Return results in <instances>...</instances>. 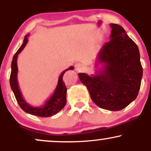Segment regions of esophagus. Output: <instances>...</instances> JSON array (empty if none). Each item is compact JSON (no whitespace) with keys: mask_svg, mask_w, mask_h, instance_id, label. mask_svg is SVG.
Returning <instances> with one entry per match:
<instances>
[{"mask_svg":"<svg viewBox=\"0 0 151 151\" xmlns=\"http://www.w3.org/2000/svg\"><path fill=\"white\" fill-rule=\"evenodd\" d=\"M83 68H84V67H83V65L80 63H77L75 65V70L78 71V72L82 70Z\"/></svg>","mask_w":151,"mask_h":151,"instance_id":"1","label":"esophagus"}]
</instances>
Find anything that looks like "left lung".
<instances>
[{"mask_svg": "<svg viewBox=\"0 0 151 151\" xmlns=\"http://www.w3.org/2000/svg\"><path fill=\"white\" fill-rule=\"evenodd\" d=\"M110 40L96 58L101 69L95 74H78L92 101L100 108L119 111L129 105L138 94L143 77L138 46L121 25L110 24Z\"/></svg>", "mask_w": 151, "mask_h": 151, "instance_id": "1", "label": "left lung"}]
</instances>
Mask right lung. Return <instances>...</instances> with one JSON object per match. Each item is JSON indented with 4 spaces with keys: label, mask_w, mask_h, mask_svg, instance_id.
I'll use <instances>...</instances> for the list:
<instances>
[{
    "label": "right lung",
    "mask_w": 151,
    "mask_h": 151,
    "mask_svg": "<svg viewBox=\"0 0 151 151\" xmlns=\"http://www.w3.org/2000/svg\"><path fill=\"white\" fill-rule=\"evenodd\" d=\"M28 37L29 34L26 35L21 47L19 48V50L13 56V61L11 63V74H10V87H11L12 91L14 93L15 99H16L19 106L24 111L39 117H50L58 114L65 107L66 102H67V99H66L67 87H66L62 78H63V75L65 73V72H67V70H73L74 67H72V66L70 67L68 69L62 72L58 79V85L55 88V91L44 104L41 106H32L29 104L24 99L21 91L20 90V87H19L18 81V65H17V60H18V55L24 49L26 44L27 43Z\"/></svg>",
    "instance_id": "add662e5"
}]
</instances>
